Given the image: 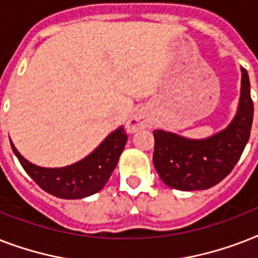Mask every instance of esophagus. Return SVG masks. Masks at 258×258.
<instances>
[{"mask_svg": "<svg viewBox=\"0 0 258 258\" xmlns=\"http://www.w3.org/2000/svg\"><path fill=\"white\" fill-rule=\"evenodd\" d=\"M151 127V119L145 112L135 113L125 124V128L128 133H137L141 128H150Z\"/></svg>", "mask_w": 258, "mask_h": 258, "instance_id": "esophagus-1", "label": "esophagus"}]
</instances>
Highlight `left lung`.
Listing matches in <instances>:
<instances>
[{"label": "left lung", "mask_w": 258, "mask_h": 258, "mask_svg": "<svg viewBox=\"0 0 258 258\" xmlns=\"http://www.w3.org/2000/svg\"><path fill=\"white\" fill-rule=\"evenodd\" d=\"M253 101L250 82L241 67L238 108L228 127L204 139H190L178 134L155 130L154 166L169 187L192 191L206 190L229 175L240 159L250 137Z\"/></svg>", "instance_id": "8db88e82"}]
</instances>
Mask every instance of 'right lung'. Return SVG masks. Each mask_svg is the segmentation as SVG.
Listing matches in <instances>:
<instances>
[{
  "label": "right lung",
  "mask_w": 258,
  "mask_h": 258,
  "mask_svg": "<svg viewBox=\"0 0 258 258\" xmlns=\"http://www.w3.org/2000/svg\"><path fill=\"white\" fill-rule=\"evenodd\" d=\"M127 142L123 125L111 133L92 153L66 167H40L26 161L13 142L10 146L28 175L44 190L62 200H82L100 191L115 170Z\"/></svg>",
  "instance_id": "1"
}]
</instances>
